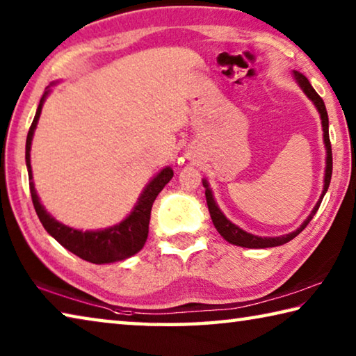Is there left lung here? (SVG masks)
I'll list each match as a JSON object with an SVG mask.
<instances>
[{"instance_id":"obj_1","label":"left lung","mask_w":356,"mask_h":356,"mask_svg":"<svg viewBox=\"0 0 356 356\" xmlns=\"http://www.w3.org/2000/svg\"><path fill=\"white\" fill-rule=\"evenodd\" d=\"M295 75V80L298 81V84L303 89L305 94L308 95V97L314 102V105L317 106L318 113H321V118H322V127H323V141H325V146H327V170H325V185H323V193L321 196V200L316 204V207L312 209L311 215L306 218V221L301 225L297 231H293L291 234H287V236H281V237H257V236H252V234H248L240 229L238 226L232 225L231 221H229L225 215H222L221 210L216 206V202L212 196V191L209 190V185L206 180H204V186H206V200H207V207H209V213H210V218H212L213 225L216 227V231L221 234V237L227 240L229 243L232 245H237V246H243V248H272V246H280V245H284L287 243L289 240H292L293 237H297L298 234L303 231V229L308 226V222L312 220V216L316 215V212L321 207V202L323 200L325 193H327L328 186H330V180H331V172H333V154H331V143H330V135H328V114H327V108H325V104L321 95H318L314 88L311 86V83L308 81V78L305 75H301L300 72H293Z\"/></svg>"}]
</instances>
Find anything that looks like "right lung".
Listing matches in <instances>:
<instances>
[{
	"label": "right lung",
	"mask_w": 356,
	"mask_h": 356,
	"mask_svg": "<svg viewBox=\"0 0 356 356\" xmlns=\"http://www.w3.org/2000/svg\"><path fill=\"white\" fill-rule=\"evenodd\" d=\"M48 91L42 95L40 104L38 111H35L34 120L29 127L28 136H26V166H28V177L29 182V191H31L33 206L35 209L42 226L45 231L55 237L59 243H61L65 250L74 252L75 256L81 257L83 261L92 262V264H110L116 261H124L130 256L136 254L144 243H146L147 234H149V221H150V210H152L155 197L159 193L165 188V185L172 179L174 172L171 168H165L163 171L159 172L152 182H150L146 190L143 191L140 201L134 209V212L129 215L118 226L105 229V231H94V232H81L76 229H72L61 225V222L51 218L50 215L45 212L39 202L38 193L34 190L33 184V174H31V163H29V150H31V140L35 125L40 116L42 104L47 97Z\"/></svg>",
	"instance_id": "1"
}]
</instances>
